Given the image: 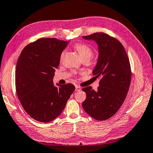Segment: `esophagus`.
I'll return each instance as SVG.
<instances>
[{
    "instance_id": "obj_1",
    "label": "esophagus",
    "mask_w": 153,
    "mask_h": 153,
    "mask_svg": "<svg viewBox=\"0 0 153 153\" xmlns=\"http://www.w3.org/2000/svg\"><path fill=\"white\" fill-rule=\"evenodd\" d=\"M81 90V88L78 85H76V87H75V91H79Z\"/></svg>"
}]
</instances>
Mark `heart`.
I'll return each mask as SVG.
<instances>
[{
    "instance_id": "obj_1",
    "label": "heart",
    "mask_w": 153,
    "mask_h": 153,
    "mask_svg": "<svg viewBox=\"0 0 153 153\" xmlns=\"http://www.w3.org/2000/svg\"><path fill=\"white\" fill-rule=\"evenodd\" d=\"M74 48L76 49L77 52H78V53H79V55L82 59L85 58H88L90 59L91 57L93 56V50L86 44H82V43H76V44H75L74 45ZM65 52H66L65 50H63L62 52L60 54L61 59H62V58L64 57Z\"/></svg>"
}]
</instances>
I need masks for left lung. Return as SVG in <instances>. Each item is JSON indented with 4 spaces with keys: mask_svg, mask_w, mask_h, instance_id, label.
I'll return each mask as SVG.
<instances>
[{
    "mask_svg": "<svg viewBox=\"0 0 153 153\" xmlns=\"http://www.w3.org/2000/svg\"><path fill=\"white\" fill-rule=\"evenodd\" d=\"M82 37L99 45L93 74L101 79L97 91L91 86L82 89L87 96L82 106L90 116L103 121L116 114L126 97L131 81L130 60L121 42L108 34L98 32Z\"/></svg>",
    "mask_w": 153,
    "mask_h": 153,
    "instance_id": "8db88e82",
    "label": "left lung"
}]
</instances>
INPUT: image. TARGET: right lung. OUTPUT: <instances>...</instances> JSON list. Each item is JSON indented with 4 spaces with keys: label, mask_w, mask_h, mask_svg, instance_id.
Masks as SVG:
<instances>
[{
    "label": "right lung",
    "mask_w": 153,
    "mask_h": 153,
    "mask_svg": "<svg viewBox=\"0 0 153 153\" xmlns=\"http://www.w3.org/2000/svg\"><path fill=\"white\" fill-rule=\"evenodd\" d=\"M67 42L40 38L23 48L18 58L15 87L23 109L32 118L48 123L56 119L74 92L72 84L53 83L55 69Z\"/></svg>",
    "instance_id": "1"
}]
</instances>
